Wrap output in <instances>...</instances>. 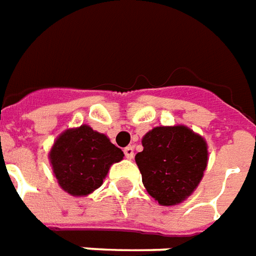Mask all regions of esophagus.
<instances>
[{
  "label": "esophagus",
  "instance_id": "1",
  "mask_svg": "<svg viewBox=\"0 0 256 256\" xmlns=\"http://www.w3.org/2000/svg\"><path fill=\"white\" fill-rule=\"evenodd\" d=\"M124 155L128 159H133L134 158V150L133 146H126L124 148Z\"/></svg>",
  "mask_w": 256,
  "mask_h": 256
}]
</instances>
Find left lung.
<instances>
[{"label": "left lung", "instance_id": "obj_1", "mask_svg": "<svg viewBox=\"0 0 256 256\" xmlns=\"http://www.w3.org/2000/svg\"><path fill=\"white\" fill-rule=\"evenodd\" d=\"M136 164L142 184L159 205L173 206L196 191L208 165V144L184 124L158 126L142 137Z\"/></svg>", "mask_w": 256, "mask_h": 256}]
</instances>
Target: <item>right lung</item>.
Instances as JSON below:
<instances>
[{
    "mask_svg": "<svg viewBox=\"0 0 256 256\" xmlns=\"http://www.w3.org/2000/svg\"><path fill=\"white\" fill-rule=\"evenodd\" d=\"M123 156L122 150L112 144L108 136L88 124L66 128L48 152L60 187L73 196H87L101 187L110 166Z\"/></svg>",
    "mask_w": 256,
    "mask_h": 256,
    "instance_id": "right-lung-1",
    "label": "right lung"
}]
</instances>
